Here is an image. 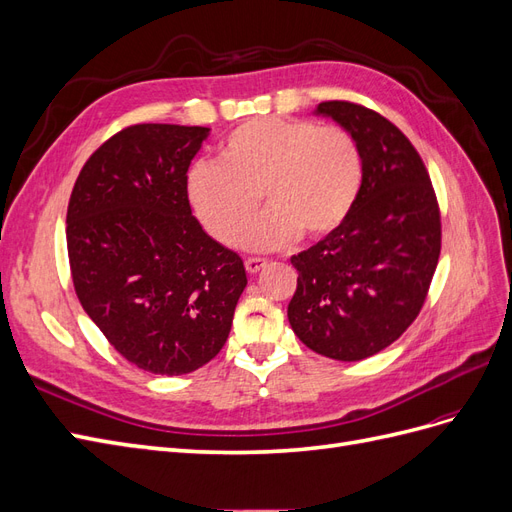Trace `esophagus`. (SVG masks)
Returning a JSON list of instances; mask_svg holds the SVG:
<instances>
[{
  "label": "esophagus",
  "instance_id": "obj_1",
  "mask_svg": "<svg viewBox=\"0 0 512 512\" xmlns=\"http://www.w3.org/2000/svg\"><path fill=\"white\" fill-rule=\"evenodd\" d=\"M267 267V260L265 258H247L245 260V269H247V273H258V271H262Z\"/></svg>",
  "mask_w": 512,
  "mask_h": 512
}]
</instances>
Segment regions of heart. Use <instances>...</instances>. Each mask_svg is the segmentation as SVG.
<instances>
[{"mask_svg": "<svg viewBox=\"0 0 512 512\" xmlns=\"http://www.w3.org/2000/svg\"><path fill=\"white\" fill-rule=\"evenodd\" d=\"M220 164L196 162L185 177L188 200L209 235L250 252L280 250L324 237L352 213L363 183L361 153L352 136L312 121L256 117L232 130ZM260 193L270 209L245 233Z\"/></svg>", "mask_w": 512, "mask_h": 512, "instance_id": "obj_1", "label": "heart"}]
</instances>
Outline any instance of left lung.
I'll use <instances>...</instances> for the list:
<instances>
[{
	"instance_id": "1",
	"label": "left lung",
	"mask_w": 512,
	"mask_h": 512,
	"mask_svg": "<svg viewBox=\"0 0 512 512\" xmlns=\"http://www.w3.org/2000/svg\"><path fill=\"white\" fill-rule=\"evenodd\" d=\"M314 115L352 136L363 183L348 220L290 258L299 280L288 322L309 350L361 361L421 312L440 256V213L421 156L389 119L337 100Z\"/></svg>"
}]
</instances>
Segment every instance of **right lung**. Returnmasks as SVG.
I'll return each mask as SVG.
<instances>
[{"label": "right lung", "mask_w": 512, "mask_h": 512, "mask_svg": "<svg viewBox=\"0 0 512 512\" xmlns=\"http://www.w3.org/2000/svg\"><path fill=\"white\" fill-rule=\"evenodd\" d=\"M203 126L141 123L87 160L68 205L76 297L138 369L183 376L209 363L247 286L243 260L192 215L185 177Z\"/></svg>", "instance_id": "obj_1"}]
</instances>
